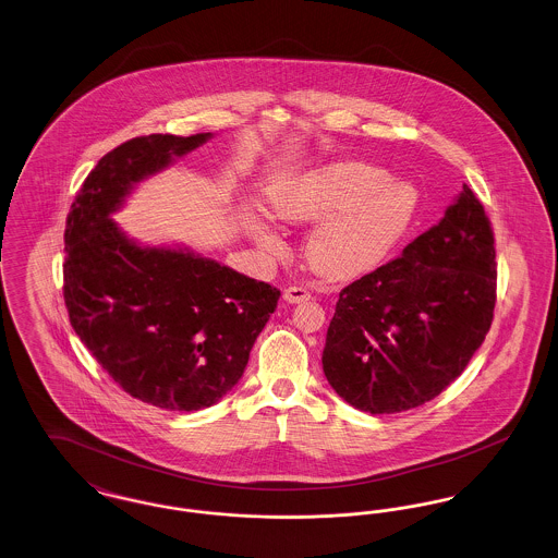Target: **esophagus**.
I'll return each mask as SVG.
<instances>
[{
    "label": "esophagus",
    "instance_id": "1",
    "mask_svg": "<svg viewBox=\"0 0 558 558\" xmlns=\"http://www.w3.org/2000/svg\"><path fill=\"white\" fill-rule=\"evenodd\" d=\"M310 291H305L303 287H289L287 291H284V301L287 303H305V301H310Z\"/></svg>",
    "mask_w": 558,
    "mask_h": 558
}]
</instances>
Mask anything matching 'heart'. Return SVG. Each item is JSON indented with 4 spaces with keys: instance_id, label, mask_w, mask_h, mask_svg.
Instances as JSON below:
<instances>
[{
    "instance_id": "b5f03b06",
    "label": "heart",
    "mask_w": 558,
    "mask_h": 558,
    "mask_svg": "<svg viewBox=\"0 0 558 558\" xmlns=\"http://www.w3.org/2000/svg\"><path fill=\"white\" fill-rule=\"evenodd\" d=\"M269 211L284 223L319 218L305 242V255L319 274L345 280L378 266L393 251L414 221L416 194L387 182L376 167L339 160L278 187ZM253 234L267 251L278 248L276 234L267 228H255Z\"/></svg>"
}]
</instances>
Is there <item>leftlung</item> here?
Returning <instances> with one entry per match:
<instances>
[{
    "label": "left lung",
    "mask_w": 558,
    "mask_h": 558,
    "mask_svg": "<svg viewBox=\"0 0 558 558\" xmlns=\"http://www.w3.org/2000/svg\"><path fill=\"white\" fill-rule=\"evenodd\" d=\"M496 248L471 187L398 259L345 287L322 353L330 387L371 414L437 398L489 332Z\"/></svg>",
    "instance_id": "obj_1"
}]
</instances>
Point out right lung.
Listing matches in <instances>:
<instances>
[{
	"instance_id": "add662e5",
	"label": "right lung",
	"mask_w": 558,
	"mask_h": 558,
	"mask_svg": "<svg viewBox=\"0 0 558 558\" xmlns=\"http://www.w3.org/2000/svg\"><path fill=\"white\" fill-rule=\"evenodd\" d=\"M153 133L85 178L64 230V303L81 343L132 398L196 412L239 383L280 291L187 246H142L110 219L133 186L211 140Z\"/></svg>"
}]
</instances>
